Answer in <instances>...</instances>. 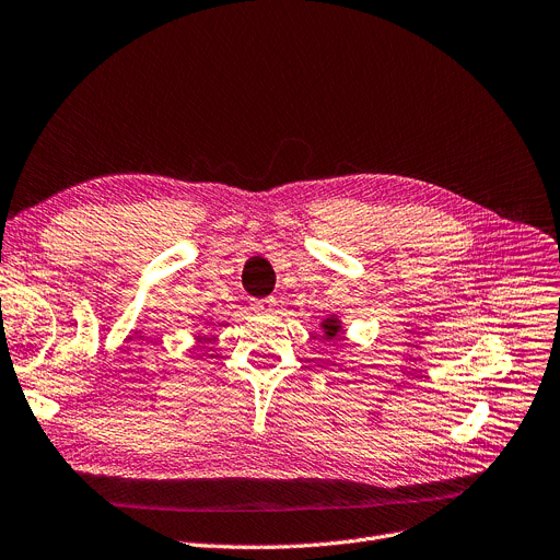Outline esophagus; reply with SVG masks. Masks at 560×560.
I'll return each mask as SVG.
<instances>
[{
  "instance_id": "esophagus-1",
  "label": "esophagus",
  "mask_w": 560,
  "mask_h": 560,
  "mask_svg": "<svg viewBox=\"0 0 560 560\" xmlns=\"http://www.w3.org/2000/svg\"><path fill=\"white\" fill-rule=\"evenodd\" d=\"M276 307V299H259V301H253V310L255 312H273Z\"/></svg>"
}]
</instances>
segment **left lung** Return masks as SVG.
I'll list each match as a JSON object with an SVG mask.
<instances>
[{
    "instance_id": "1",
    "label": "left lung",
    "mask_w": 560,
    "mask_h": 560,
    "mask_svg": "<svg viewBox=\"0 0 560 560\" xmlns=\"http://www.w3.org/2000/svg\"><path fill=\"white\" fill-rule=\"evenodd\" d=\"M324 332H326V339H337L339 332H341V326H339V318L337 316H330L326 318V322L322 324Z\"/></svg>"
}]
</instances>
